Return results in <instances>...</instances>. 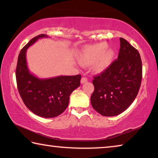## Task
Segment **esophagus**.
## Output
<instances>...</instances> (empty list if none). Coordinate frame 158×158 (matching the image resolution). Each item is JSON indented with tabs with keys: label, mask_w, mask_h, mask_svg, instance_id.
<instances>
[{
	"label": "esophagus",
	"mask_w": 158,
	"mask_h": 158,
	"mask_svg": "<svg viewBox=\"0 0 158 158\" xmlns=\"http://www.w3.org/2000/svg\"><path fill=\"white\" fill-rule=\"evenodd\" d=\"M88 81V79L86 77H82L81 79V84H84V83L87 82Z\"/></svg>",
	"instance_id": "34e87169"
}]
</instances>
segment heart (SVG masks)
<instances>
[{"mask_svg":"<svg viewBox=\"0 0 158 158\" xmlns=\"http://www.w3.org/2000/svg\"><path fill=\"white\" fill-rule=\"evenodd\" d=\"M105 42H101L85 47L79 56V63L83 65H90L95 63L94 69L102 72L108 68L113 60L115 53L112 49H107Z\"/></svg>","mask_w":158,"mask_h":158,"instance_id":"obj_1","label":"heart"}]
</instances>
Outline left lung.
Instances as JSON below:
<instances>
[{"instance_id":"1","label":"left lung","mask_w":158,"mask_h":158,"mask_svg":"<svg viewBox=\"0 0 158 158\" xmlns=\"http://www.w3.org/2000/svg\"><path fill=\"white\" fill-rule=\"evenodd\" d=\"M118 59L93 77V108L104 116H117L137 97L142 79V63L138 51L121 37Z\"/></svg>"}]
</instances>
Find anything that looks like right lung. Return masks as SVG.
I'll return each mask as SVG.
<instances>
[{"label":"right lung","instance_id":"obj_1","mask_svg":"<svg viewBox=\"0 0 158 158\" xmlns=\"http://www.w3.org/2000/svg\"><path fill=\"white\" fill-rule=\"evenodd\" d=\"M48 37L41 34L29 41L19 54L16 79L23 103L33 113L43 118L59 116L68 107L69 95L80 85L81 75L58 76L40 79L29 71L26 51L37 40Z\"/></svg>","mask_w":158,"mask_h":158}]
</instances>
